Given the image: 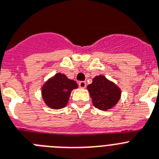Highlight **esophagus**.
I'll return each instance as SVG.
<instances>
[{
	"mask_svg": "<svg viewBox=\"0 0 159 159\" xmlns=\"http://www.w3.org/2000/svg\"><path fill=\"white\" fill-rule=\"evenodd\" d=\"M78 86H79L80 88H86V82H84V81L79 82V83H78Z\"/></svg>",
	"mask_w": 159,
	"mask_h": 159,
	"instance_id": "esophagus-1",
	"label": "esophagus"
}]
</instances>
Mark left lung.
Instances as JSON below:
<instances>
[{
  "label": "left lung",
  "instance_id": "left-lung-1",
  "mask_svg": "<svg viewBox=\"0 0 159 159\" xmlns=\"http://www.w3.org/2000/svg\"><path fill=\"white\" fill-rule=\"evenodd\" d=\"M93 104L99 110L107 111L116 104L120 98V90L104 76L99 75L87 86Z\"/></svg>",
  "mask_w": 159,
  "mask_h": 159
}]
</instances>
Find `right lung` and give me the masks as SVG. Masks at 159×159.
<instances>
[{
	"label": "right lung",
	"instance_id": "obj_1",
	"mask_svg": "<svg viewBox=\"0 0 159 159\" xmlns=\"http://www.w3.org/2000/svg\"><path fill=\"white\" fill-rule=\"evenodd\" d=\"M76 88V82L69 79L65 74L57 73L43 86V98L51 108H63L67 105L71 91Z\"/></svg>",
	"mask_w": 159,
	"mask_h": 159
}]
</instances>
